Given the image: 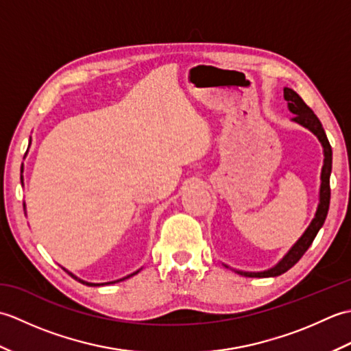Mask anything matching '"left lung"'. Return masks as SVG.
<instances>
[{"mask_svg":"<svg viewBox=\"0 0 351 351\" xmlns=\"http://www.w3.org/2000/svg\"><path fill=\"white\" fill-rule=\"evenodd\" d=\"M283 98H285V101L288 102V110L294 114V117L291 119V121L303 126V128L309 130L323 146L324 160H323V167H322V178H319V180H322V184H319L318 206H317L314 219L311 220L306 230H304L299 240L291 245V249L273 267L267 268V270H263V271H243V270H235V268H230L229 265L223 264L226 268L234 270L235 273L245 276V278H276V276H280L285 271H288L291 267H294L297 263H299V259L304 255V252L311 247L312 241L315 240L318 230L324 225L327 211H329L330 173H332V147H330L329 140H327L323 125L318 121V117L314 114V111L304 104V101L293 90V88H288V87L283 88Z\"/></svg>","mask_w":351,"mask_h":351,"instance_id":"left-lung-1","label":"left lung"}]
</instances>
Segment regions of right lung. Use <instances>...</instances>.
<instances>
[{
    "mask_svg": "<svg viewBox=\"0 0 351 351\" xmlns=\"http://www.w3.org/2000/svg\"><path fill=\"white\" fill-rule=\"evenodd\" d=\"M29 143H32V138H29ZM21 173H22V171H21ZM21 182H22V184H24V176H22V175H21ZM24 211H25V204H24ZM63 270H64L66 273H68V274H71L73 279H75V280H78V282H81V283H84V285H87V287H101V285H110V283H116V282H121V280H125V279H128V278H131V276H134V274H137V273H138V271L141 270V268H138V270H137V271H134V273H131V274H128V276H125V278H122V279H117V280H111V282H102V283H93V282H87V280H83V279H80V278H78V276H75V274H73V273H71L69 270H66V268H64V267H63Z\"/></svg>",
    "mask_w": 351,
    "mask_h": 351,
    "instance_id": "right-lung-1",
    "label": "right lung"
}]
</instances>
